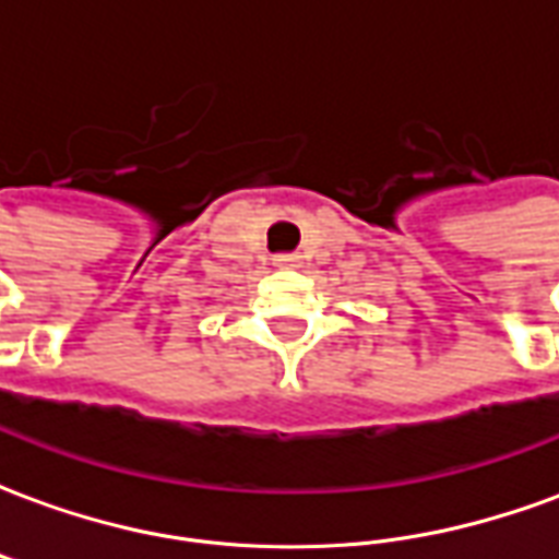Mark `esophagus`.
<instances>
[{
  "label": "esophagus",
  "instance_id": "1",
  "mask_svg": "<svg viewBox=\"0 0 559 559\" xmlns=\"http://www.w3.org/2000/svg\"><path fill=\"white\" fill-rule=\"evenodd\" d=\"M275 266H281V269H296V266H299V257H296V254H281V257H275Z\"/></svg>",
  "mask_w": 559,
  "mask_h": 559
}]
</instances>
